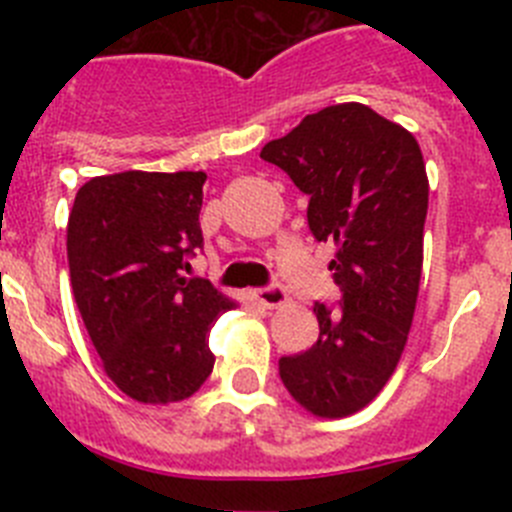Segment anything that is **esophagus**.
Wrapping results in <instances>:
<instances>
[{"mask_svg":"<svg viewBox=\"0 0 512 512\" xmlns=\"http://www.w3.org/2000/svg\"><path fill=\"white\" fill-rule=\"evenodd\" d=\"M253 297H256V300H259L264 307H279L287 302V292H284L282 284H277V282L253 289Z\"/></svg>","mask_w":512,"mask_h":512,"instance_id":"34e87169","label":"esophagus"}]
</instances>
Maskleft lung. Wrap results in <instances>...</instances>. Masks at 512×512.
<instances>
[{"label":"left lung","mask_w":512,"mask_h":512,"mask_svg":"<svg viewBox=\"0 0 512 512\" xmlns=\"http://www.w3.org/2000/svg\"><path fill=\"white\" fill-rule=\"evenodd\" d=\"M261 158L310 197L307 225L336 243L341 287L338 305L315 302L318 343L282 356L279 377L302 408L343 418L379 395L408 341L428 212L423 153L405 128L346 102L269 140Z\"/></svg>","instance_id":"8db88e82"}]
</instances>
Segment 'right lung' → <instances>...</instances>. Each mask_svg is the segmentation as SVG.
<instances>
[{
    "instance_id": "add662e5",
    "label": "right lung",
    "mask_w": 512,
    "mask_h": 512,
    "mask_svg": "<svg viewBox=\"0 0 512 512\" xmlns=\"http://www.w3.org/2000/svg\"><path fill=\"white\" fill-rule=\"evenodd\" d=\"M205 171L94 176L69 215L71 289L104 372L138 402H179L210 377L207 333L233 307L184 277L202 251Z\"/></svg>"
}]
</instances>
